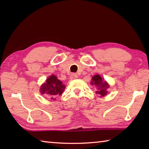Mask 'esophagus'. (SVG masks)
Instances as JSON below:
<instances>
[{
  "label": "esophagus",
  "instance_id": "1",
  "mask_svg": "<svg viewBox=\"0 0 149 149\" xmlns=\"http://www.w3.org/2000/svg\"><path fill=\"white\" fill-rule=\"evenodd\" d=\"M70 79H75L77 77V74H72L71 75H70Z\"/></svg>",
  "mask_w": 149,
  "mask_h": 149
}]
</instances>
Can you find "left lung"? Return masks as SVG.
I'll use <instances>...</instances> for the list:
<instances>
[{
  "instance_id": "left-lung-1",
  "label": "left lung",
  "mask_w": 149,
  "mask_h": 149,
  "mask_svg": "<svg viewBox=\"0 0 149 149\" xmlns=\"http://www.w3.org/2000/svg\"><path fill=\"white\" fill-rule=\"evenodd\" d=\"M91 84L97 87L96 94L100 95V97H104L107 94V89L109 88V85L106 81L103 80L102 77L99 75H95L92 77Z\"/></svg>"
}]
</instances>
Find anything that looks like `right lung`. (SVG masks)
I'll return each instance as SVG.
<instances>
[{
  "instance_id": "1",
  "label": "right lung",
  "mask_w": 149,
  "mask_h": 149,
  "mask_svg": "<svg viewBox=\"0 0 149 149\" xmlns=\"http://www.w3.org/2000/svg\"><path fill=\"white\" fill-rule=\"evenodd\" d=\"M65 87L61 81L58 79L55 75H51L41 86L40 92L42 95L46 94L50 99L54 100L58 96L62 94Z\"/></svg>"
}]
</instances>
